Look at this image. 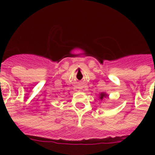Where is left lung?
I'll use <instances>...</instances> for the list:
<instances>
[{
	"instance_id": "left-lung-1",
	"label": "left lung",
	"mask_w": 155,
	"mask_h": 155,
	"mask_svg": "<svg viewBox=\"0 0 155 155\" xmlns=\"http://www.w3.org/2000/svg\"><path fill=\"white\" fill-rule=\"evenodd\" d=\"M106 97H108V95L106 94H105V93H104V92H102V93H101V94H100V95H99L100 100L105 99V98H106Z\"/></svg>"
}]
</instances>
